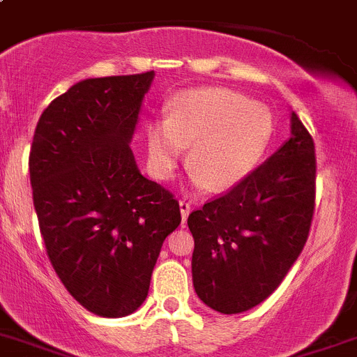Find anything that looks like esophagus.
<instances>
[{
	"instance_id": "34e87169",
	"label": "esophagus",
	"mask_w": 357,
	"mask_h": 357,
	"mask_svg": "<svg viewBox=\"0 0 357 357\" xmlns=\"http://www.w3.org/2000/svg\"><path fill=\"white\" fill-rule=\"evenodd\" d=\"M178 205H181V214H182V223H184L185 219H188L189 212H191V204L185 200H181L178 202Z\"/></svg>"
}]
</instances>
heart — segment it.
I'll return each instance as SVG.
<instances>
[{
	"mask_svg": "<svg viewBox=\"0 0 357 357\" xmlns=\"http://www.w3.org/2000/svg\"><path fill=\"white\" fill-rule=\"evenodd\" d=\"M269 107L227 88L182 91L169 104V116L146 129L152 172L169 178L191 145L189 168L212 191L243 181L260 161L273 136Z\"/></svg>",
	"mask_w": 357,
	"mask_h": 357,
	"instance_id": "obj_1",
	"label": "heart"
}]
</instances>
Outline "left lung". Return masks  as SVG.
Here are the masks:
<instances>
[{
    "instance_id": "8db88e82",
    "label": "left lung",
    "mask_w": 357,
    "mask_h": 357,
    "mask_svg": "<svg viewBox=\"0 0 357 357\" xmlns=\"http://www.w3.org/2000/svg\"><path fill=\"white\" fill-rule=\"evenodd\" d=\"M315 145L296 113L290 138L223 196L189 214L192 285L208 308L235 315L280 287L308 238Z\"/></svg>"
}]
</instances>
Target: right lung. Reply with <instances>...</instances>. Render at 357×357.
Masks as SVG:
<instances>
[{"label":"right lung","mask_w":357,"mask_h":357,"mask_svg":"<svg viewBox=\"0 0 357 357\" xmlns=\"http://www.w3.org/2000/svg\"><path fill=\"white\" fill-rule=\"evenodd\" d=\"M153 76L79 81L45 107L29 150L49 260L70 296L107 319L143 305L162 243L182 219L129 146Z\"/></svg>","instance_id":"obj_1"}]
</instances>
